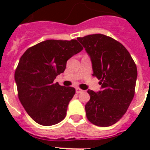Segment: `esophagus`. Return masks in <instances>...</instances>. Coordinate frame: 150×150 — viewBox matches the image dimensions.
<instances>
[{"mask_svg": "<svg viewBox=\"0 0 150 150\" xmlns=\"http://www.w3.org/2000/svg\"><path fill=\"white\" fill-rule=\"evenodd\" d=\"M75 90H76V93H82V89H80L79 88H75Z\"/></svg>", "mask_w": 150, "mask_h": 150, "instance_id": "obj_1", "label": "esophagus"}]
</instances>
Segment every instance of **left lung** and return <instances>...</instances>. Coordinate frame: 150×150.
I'll list each match as a JSON object with an SVG mask.
<instances>
[{
    "label": "left lung",
    "mask_w": 150,
    "mask_h": 150,
    "mask_svg": "<svg viewBox=\"0 0 150 150\" xmlns=\"http://www.w3.org/2000/svg\"><path fill=\"white\" fill-rule=\"evenodd\" d=\"M77 40L90 57L93 75L101 85L100 91H87V118L95 125L108 127L123 117L134 97L137 68L127 49L111 37L93 34Z\"/></svg>",
    "instance_id": "1"
}]
</instances>
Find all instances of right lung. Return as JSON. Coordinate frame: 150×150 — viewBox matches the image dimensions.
<instances>
[{"label":"right lung","mask_w":150,"mask_h":150,"mask_svg":"<svg viewBox=\"0 0 150 150\" xmlns=\"http://www.w3.org/2000/svg\"><path fill=\"white\" fill-rule=\"evenodd\" d=\"M82 49L76 40H48L29 48L21 57L15 73L18 98L36 123L54 125L65 117L75 89L54 81L64 71L68 59Z\"/></svg>","instance_id":"1"}]
</instances>
